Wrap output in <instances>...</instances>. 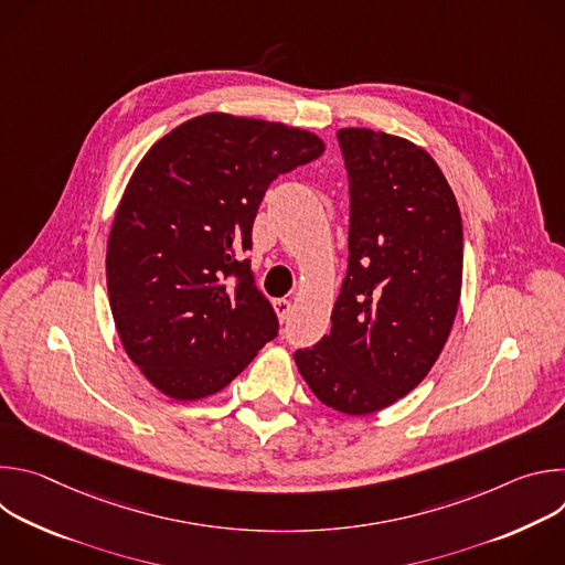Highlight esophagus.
<instances>
[{"mask_svg":"<svg viewBox=\"0 0 565 565\" xmlns=\"http://www.w3.org/2000/svg\"><path fill=\"white\" fill-rule=\"evenodd\" d=\"M273 306H275L277 317H279L281 321H286V319L290 317V312H292V301H290V299H275Z\"/></svg>","mask_w":565,"mask_h":565,"instance_id":"34e87169","label":"esophagus"}]
</instances>
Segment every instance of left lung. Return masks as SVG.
Returning <instances> with one entry per match:
<instances>
[{"label":"left lung","mask_w":565,"mask_h":565,"mask_svg":"<svg viewBox=\"0 0 565 565\" xmlns=\"http://www.w3.org/2000/svg\"><path fill=\"white\" fill-rule=\"evenodd\" d=\"M349 174V268L333 329L295 362L312 393L347 416L416 388L458 310L462 221L436 160L373 129H340Z\"/></svg>","instance_id":"left-lung-1"}]
</instances>
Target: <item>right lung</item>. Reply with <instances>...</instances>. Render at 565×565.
Returning a JSON list of instances; mask_svg holds the SVG:
<instances>
[{"mask_svg":"<svg viewBox=\"0 0 565 565\" xmlns=\"http://www.w3.org/2000/svg\"><path fill=\"white\" fill-rule=\"evenodd\" d=\"M324 153L315 134L196 116L138 163L107 244V288L131 362L174 399L227 386L279 333L257 288L253 223L270 183Z\"/></svg>","mask_w":565,"mask_h":565,"instance_id":"1","label":"right lung"}]
</instances>
